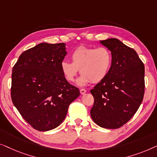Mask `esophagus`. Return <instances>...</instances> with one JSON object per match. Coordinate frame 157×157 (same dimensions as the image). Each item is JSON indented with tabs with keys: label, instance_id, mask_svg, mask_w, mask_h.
Masks as SVG:
<instances>
[{
	"label": "esophagus",
	"instance_id": "1",
	"mask_svg": "<svg viewBox=\"0 0 157 157\" xmlns=\"http://www.w3.org/2000/svg\"><path fill=\"white\" fill-rule=\"evenodd\" d=\"M79 92H80L81 94H85L86 92H87V90H85V89H80V90H79Z\"/></svg>",
	"mask_w": 157,
	"mask_h": 157
}]
</instances>
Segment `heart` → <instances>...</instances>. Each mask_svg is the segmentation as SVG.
Returning a JSON list of instances; mask_svg holds the SVG:
<instances>
[{"label": "heart", "mask_w": 157, "mask_h": 157, "mask_svg": "<svg viewBox=\"0 0 157 157\" xmlns=\"http://www.w3.org/2000/svg\"><path fill=\"white\" fill-rule=\"evenodd\" d=\"M71 62L64 59L60 63V70L68 82H73L79 70L82 74L77 80L80 87L103 80L107 76L112 65V56L105 47L87 48L80 46L71 54Z\"/></svg>", "instance_id": "heart-1"}]
</instances>
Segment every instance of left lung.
Listing matches in <instances>:
<instances>
[{
  "instance_id": "obj_1",
  "label": "left lung",
  "mask_w": 157,
  "mask_h": 157,
  "mask_svg": "<svg viewBox=\"0 0 157 157\" xmlns=\"http://www.w3.org/2000/svg\"><path fill=\"white\" fill-rule=\"evenodd\" d=\"M111 51L107 76L90 90L94 105L91 117L106 129H117L134 115L144 94V65L137 53L117 38L100 40Z\"/></svg>"
}]
</instances>
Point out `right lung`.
<instances>
[{
  "label": "right lung",
  "instance_id": "add662e5",
  "mask_svg": "<svg viewBox=\"0 0 157 157\" xmlns=\"http://www.w3.org/2000/svg\"><path fill=\"white\" fill-rule=\"evenodd\" d=\"M65 43H42L23 52L12 71L11 99L34 129L49 131L65 120L70 104L79 96L60 70Z\"/></svg>",
  "mask_w": 157,
  "mask_h": 157
}]
</instances>
